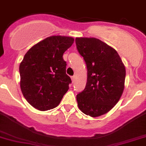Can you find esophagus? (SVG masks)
Wrapping results in <instances>:
<instances>
[{"label": "esophagus", "mask_w": 146, "mask_h": 146, "mask_svg": "<svg viewBox=\"0 0 146 146\" xmlns=\"http://www.w3.org/2000/svg\"><path fill=\"white\" fill-rule=\"evenodd\" d=\"M71 79H72V82L75 83V81H76V76H72Z\"/></svg>", "instance_id": "1"}]
</instances>
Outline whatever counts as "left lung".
Listing matches in <instances>:
<instances>
[{"mask_svg": "<svg viewBox=\"0 0 146 146\" xmlns=\"http://www.w3.org/2000/svg\"><path fill=\"white\" fill-rule=\"evenodd\" d=\"M76 48L87 68L85 89L77 94L78 108L92 117L107 113L124 89L126 70L117 52L95 38H76Z\"/></svg>", "mask_w": 146, "mask_h": 146, "instance_id": "obj_1", "label": "left lung"}]
</instances>
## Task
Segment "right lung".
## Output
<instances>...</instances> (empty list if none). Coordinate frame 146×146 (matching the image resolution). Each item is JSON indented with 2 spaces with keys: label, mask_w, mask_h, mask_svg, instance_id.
<instances>
[{
  "label": "right lung",
  "mask_w": 146,
  "mask_h": 146,
  "mask_svg": "<svg viewBox=\"0 0 146 146\" xmlns=\"http://www.w3.org/2000/svg\"><path fill=\"white\" fill-rule=\"evenodd\" d=\"M74 38L53 35L34 45L19 65L20 87L27 102L39 111L57 107L68 92L71 79L66 74L64 52Z\"/></svg>",
  "instance_id": "add662e5"
}]
</instances>
